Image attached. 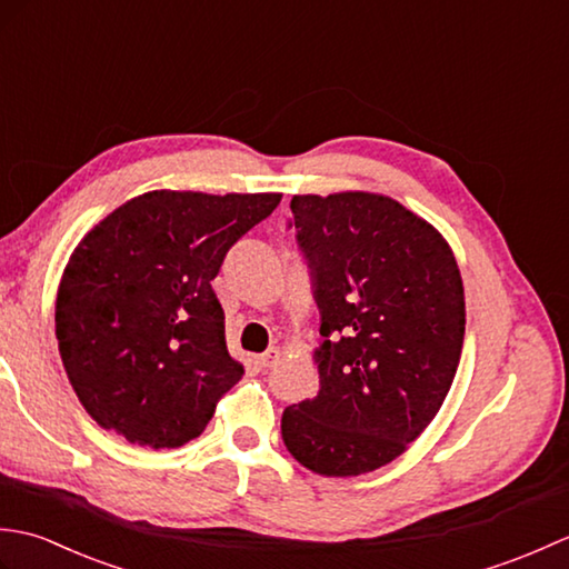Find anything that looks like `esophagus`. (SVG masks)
<instances>
[{"label":"esophagus","instance_id":"34e87169","mask_svg":"<svg viewBox=\"0 0 569 569\" xmlns=\"http://www.w3.org/2000/svg\"><path fill=\"white\" fill-rule=\"evenodd\" d=\"M278 359H281V349H278V347H269L263 355L257 357V365L263 367V369H269V367L278 365Z\"/></svg>","mask_w":569,"mask_h":569}]
</instances>
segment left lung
Wrapping results in <instances>:
<instances>
[{
	"mask_svg": "<svg viewBox=\"0 0 569 569\" xmlns=\"http://www.w3.org/2000/svg\"><path fill=\"white\" fill-rule=\"evenodd\" d=\"M320 308V391L288 406L281 435L322 477L393 462L430 426L465 342V286L445 237L377 192L293 196Z\"/></svg>",
	"mask_w": 569,
	"mask_h": 569,
	"instance_id": "8db88e82",
	"label": "left lung"
}]
</instances>
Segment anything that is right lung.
<instances>
[{
  "instance_id": "obj_1",
  "label": "right lung",
  "mask_w": 569,
  "mask_h": 569,
  "mask_svg": "<svg viewBox=\"0 0 569 569\" xmlns=\"http://www.w3.org/2000/svg\"><path fill=\"white\" fill-rule=\"evenodd\" d=\"M281 192L151 190L80 239L60 278L56 337L72 391L100 428L180 447L241 379L212 278Z\"/></svg>"
}]
</instances>
